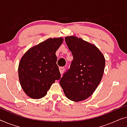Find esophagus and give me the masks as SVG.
<instances>
[{
    "mask_svg": "<svg viewBox=\"0 0 127 127\" xmlns=\"http://www.w3.org/2000/svg\"><path fill=\"white\" fill-rule=\"evenodd\" d=\"M60 72L61 73V74H62L64 72V70H65V67H60Z\"/></svg>",
    "mask_w": 127,
    "mask_h": 127,
    "instance_id": "1",
    "label": "esophagus"
}]
</instances>
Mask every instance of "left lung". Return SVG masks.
Returning <instances> with one entry per match:
<instances>
[{
  "label": "left lung",
  "instance_id": "obj_1",
  "mask_svg": "<svg viewBox=\"0 0 127 127\" xmlns=\"http://www.w3.org/2000/svg\"><path fill=\"white\" fill-rule=\"evenodd\" d=\"M65 40L73 60L60 83L69 99L82 101L94 93L101 81L105 58L95 45L81 38L70 36Z\"/></svg>",
  "mask_w": 127,
  "mask_h": 127
}]
</instances>
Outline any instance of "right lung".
<instances>
[{
    "label": "right lung",
    "mask_w": 127,
    "mask_h": 127,
    "mask_svg": "<svg viewBox=\"0 0 127 127\" xmlns=\"http://www.w3.org/2000/svg\"><path fill=\"white\" fill-rule=\"evenodd\" d=\"M62 37L49 38L29 48L21 59L18 77L26 94L32 99L43 98L55 80L61 79L55 53Z\"/></svg>",
    "instance_id": "right-lung-1"
}]
</instances>
